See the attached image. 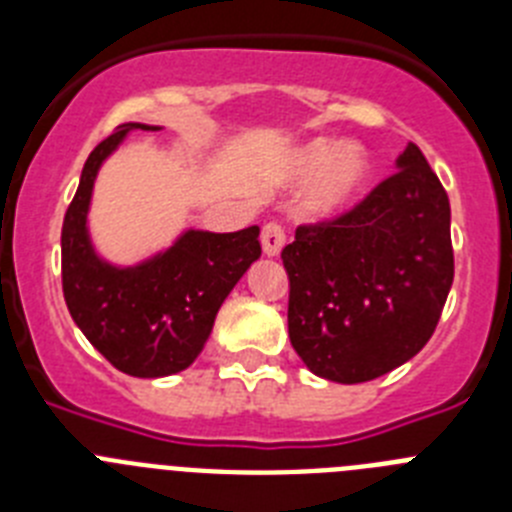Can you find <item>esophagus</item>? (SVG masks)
I'll return each instance as SVG.
<instances>
[{"label":"esophagus","mask_w":512,"mask_h":512,"mask_svg":"<svg viewBox=\"0 0 512 512\" xmlns=\"http://www.w3.org/2000/svg\"><path fill=\"white\" fill-rule=\"evenodd\" d=\"M284 243H287V233H284V228L279 223H266L261 228V246H264L266 256H279Z\"/></svg>","instance_id":"obj_1"}]
</instances>
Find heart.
Wrapping results in <instances>:
<instances>
[{
  "instance_id": "b5f03b06",
  "label": "heart",
  "mask_w": 512,
  "mask_h": 512,
  "mask_svg": "<svg viewBox=\"0 0 512 512\" xmlns=\"http://www.w3.org/2000/svg\"><path fill=\"white\" fill-rule=\"evenodd\" d=\"M305 207L315 217H336L359 200L369 179V161L359 146H341L333 140H312L292 158V176L311 179Z\"/></svg>"
}]
</instances>
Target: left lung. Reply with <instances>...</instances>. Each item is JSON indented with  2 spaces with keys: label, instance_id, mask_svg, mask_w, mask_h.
I'll return each mask as SVG.
<instances>
[{
  "label": "left lung",
  "instance_id": "1",
  "mask_svg": "<svg viewBox=\"0 0 512 512\" xmlns=\"http://www.w3.org/2000/svg\"><path fill=\"white\" fill-rule=\"evenodd\" d=\"M289 341L312 374L359 384L413 359L454 282L449 194L415 143L354 210L282 251Z\"/></svg>",
  "mask_w": 512,
  "mask_h": 512
}]
</instances>
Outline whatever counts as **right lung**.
I'll return each instance as SVG.
<instances>
[{"instance_id":"1","label":"right lung","mask_w":512,"mask_h":512,"mask_svg":"<svg viewBox=\"0 0 512 512\" xmlns=\"http://www.w3.org/2000/svg\"><path fill=\"white\" fill-rule=\"evenodd\" d=\"M125 122L89 153L61 230L63 297L81 333L130 377H169L192 364L212 333L230 289L261 256L259 225L238 233L187 230L138 266L102 261L89 241L87 212L102 161L130 130Z\"/></svg>"}]
</instances>
